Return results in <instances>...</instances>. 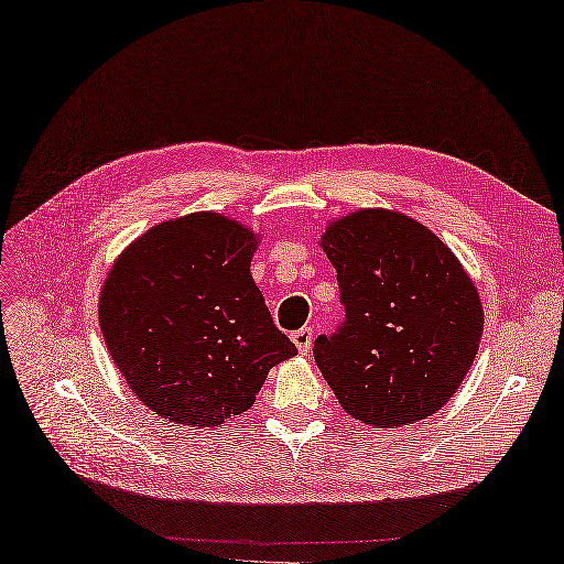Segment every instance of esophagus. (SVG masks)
<instances>
[{
	"label": "esophagus",
	"mask_w": 564,
	"mask_h": 564,
	"mask_svg": "<svg viewBox=\"0 0 564 564\" xmlns=\"http://www.w3.org/2000/svg\"><path fill=\"white\" fill-rule=\"evenodd\" d=\"M292 341L301 354H308L313 345V327H301L296 333H292Z\"/></svg>",
	"instance_id": "1"
}]
</instances>
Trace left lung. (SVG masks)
<instances>
[{
  "mask_svg": "<svg viewBox=\"0 0 564 564\" xmlns=\"http://www.w3.org/2000/svg\"><path fill=\"white\" fill-rule=\"evenodd\" d=\"M345 321L313 341L341 409L361 423L435 414L476 359L484 308L457 256L402 213L368 208L325 229Z\"/></svg>",
  "mask_w": 564,
  "mask_h": 564,
  "instance_id": "8db88e82",
  "label": "left lung"
}]
</instances>
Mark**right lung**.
<instances>
[{"label":"right lung","instance_id":"obj_1","mask_svg":"<svg viewBox=\"0 0 564 564\" xmlns=\"http://www.w3.org/2000/svg\"><path fill=\"white\" fill-rule=\"evenodd\" d=\"M256 246L235 219L191 213L148 229L109 270L105 345L162 419L213 429L239 416L270 368L296 354L251 278Z\"/></svg>","mask_w":564,"mask_h":564}]
</instances>
